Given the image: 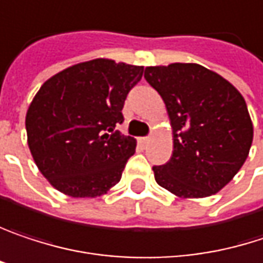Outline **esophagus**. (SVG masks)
Wrapping results in <instances>:
<instances>
[{
    "instance_id": "1",
    "label": "esophagus",
    "mask_w": 263,
    "mask_h": 263,
    "mask_svg": "<svg viewBox=\"0 0 263 263\" xmlns=\"http://www.w3.org/2000/svg\"><path fill=\"white\" fill-rule=\"evenodd\" d=\"M139 142H141L142 145H147L148 142H149V138H139Z\"/></svg>"
}]
</instances>
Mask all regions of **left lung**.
Listing matches in <instances>:
<instances>
[{"instance_id":"1","label":"left lung","mask_w":263,"mask_h":263,"mask_svg":"<svg viewBox=\"0 0 263 263\" xmlns=\"http://www.w3.org/2000/svg\"><path fill=\"white\" fill-rule=\"evenodd\" d=\"M144 77L162 97L174 136L171 159L153 166L157 184L180 198L216 194L241 170L253 142L244 97L197 63L148 66Z\"/></svg>"}]
</instances>
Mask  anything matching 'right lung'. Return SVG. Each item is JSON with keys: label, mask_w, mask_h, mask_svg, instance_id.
<instances>
[{"label": "right lung", "mask_w": 263, "mask_h": 263, "mask_svg": "<svg viewBox=\"0 0 263 263\" xmlns=\"http://www.w3.org/2000/svg\"><path fill=\"white\" fill-rule=\"evenodd\" d=\"M144 66L93 59L44 83L25 116L27 142L42 176L74 198L106 194L121 180L136 139L115 127Z\"/></svg>", "instance_id": "add662e5"}]
</instances>
